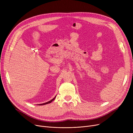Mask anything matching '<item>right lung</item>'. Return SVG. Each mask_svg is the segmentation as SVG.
Listing matches in <instances>:
<instances>
[{
    "instance_id": "1",
    "label": "right lung",
    "mask_w": 133,
    "mask_h": 133,
    "mask_svg": "<svg viewBox=\"0 0 133 133\" xmlns=\"http://www.w3.org/2000/svg\"><path fill=\"white\" fill-rule=\"evenodd\" d=\"M55 96L54 97V98H53V99H52V100H50V101H49L48 102H47L44 103H42V104H39V105H44V104H48V103H50L52 102L53 101H54V99H55Z\"/></svg>"
}]
</instances>
